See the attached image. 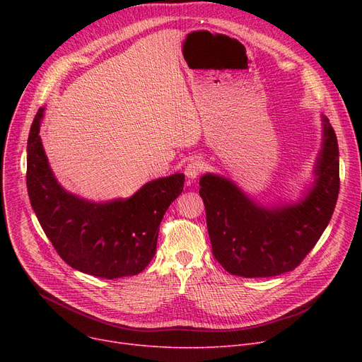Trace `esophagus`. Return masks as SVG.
<instances>
[{"instance_id":"esophagus-1","label":"esophagus","mask_w":362,"mask_h":362,"mask_svg":"<svg viewBox=\"0 0 362 362\" xmlns=\"http://www.w3.org/2000/svg\"><path fill=\"white\" fill-rule=\"evenodd\" d=\"M204 168V164L201 160H191L185 165V175L189 180H195Z\"/></svg>"}]
</instances>
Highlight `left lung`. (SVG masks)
<instances>
[{
    "label": "left lung",
    "mask_w": 362,
    "mask_h": 362,
    "mask_svg": "<svg viewBox=\"0 0 362 362\" xmlns=\"http://www.w3.org/2000/svg\"><path fill=\"white\" fill-rule=\"evenodd\" d=\"M321 126L314 182L296 199L262 204L229 177L201 176L213 254L226 272L240 277L292 272L326 230L339 195V146L322 114Z\"/></svg>",
    "instance_id": "obj_1"
}]
</instances>
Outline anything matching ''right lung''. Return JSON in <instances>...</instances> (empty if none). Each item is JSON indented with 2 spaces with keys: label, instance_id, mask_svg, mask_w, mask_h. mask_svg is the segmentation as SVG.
I'll return each mask as SVG.
<instances>
[{
  "label": "right lung",
  "instance_id": "right-lung-1",
  "mask_svg": "<svg viewBox=\"0 0 362 362\" xmlns=\"http://www.w3.org/2000/svg\"><path fill=\"white\" fill-rule=\"evenodd\" d=\"M45 107L28 139V194L33 211L59 255L73 267L101 279L135 276L157 251L160 223L183 191L185 175L146 182L129 198L90 201L62 186L40 136Z\"/></svg>",
  "mask_w": 362,
  "mask_h": 362
}]
</instances>
